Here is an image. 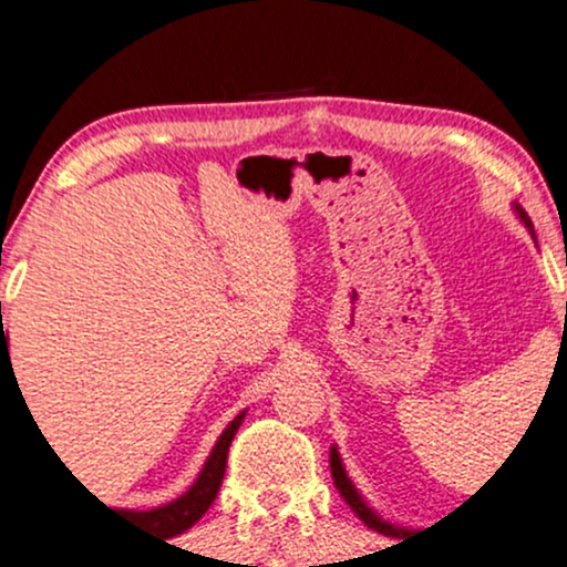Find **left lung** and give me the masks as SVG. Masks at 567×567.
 Here are the masks:
<instances>
[{
  "label": "left lung",
  "instance_id": "1",
  "mask_svg": "<svg viewBox=\"0 0 567 567\" xmlns=\"http://www.w3.org/2000/svg\"><path fill=\"white\" fill-rule=\"evenodd\" d=\"M518 208V205H516ZM518 216H522V221L524 225H527V230L529 233H535L532 230V219L527 214H524V208H518ZM329 461H331V477H334V485H337V491H340L342 494V499L348 502V507H351L353 513H357L359 518H362L364 524H368L370 529H375V532H381V535H398V532H403V529H398V527H392V524H386V522H381L379 516H375L373 511H370L368 505H364V499L362 496H359V491L353 488V483L351 480H348V474H346V468H342V461H340V453H337V447H331V455H329Z\"/></svg>",
  "mask_w": 567,
  "mask_h": 567
}]
</instances>
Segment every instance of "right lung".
<instances>
[{"mask_svg":"<svg viewBox=\"0 0 567 567\" xmlns=\"http://www.w3.org/2000/svg\"><path fill=\"white\" fill-rule=\"evenodd\" d=\"M0 316H2V305H0ZM8 362H10L8 337H4V323L0 318V368H4ZM244 414H247V411H241V414H238L236 420L227 425V431L219 436V442H216L210 458L205 461L197 483H194L192 488L181 496V499L169 502V505H164V507H156V511H145V513L117 511L120 516H125L128 522L140 524V527H145L147 532H158V535H164V537H175V535H181V532H186L188 527H194V524L205 516V511L214 505L216 494H219L221 477H225V468H227V450H230L238 425L244 422ZM109 511H112V507H109Z\"/></svg>","mask_w":567,"mask_h":567,"instance_id":"1","label":"right lung"}]
</instances>
